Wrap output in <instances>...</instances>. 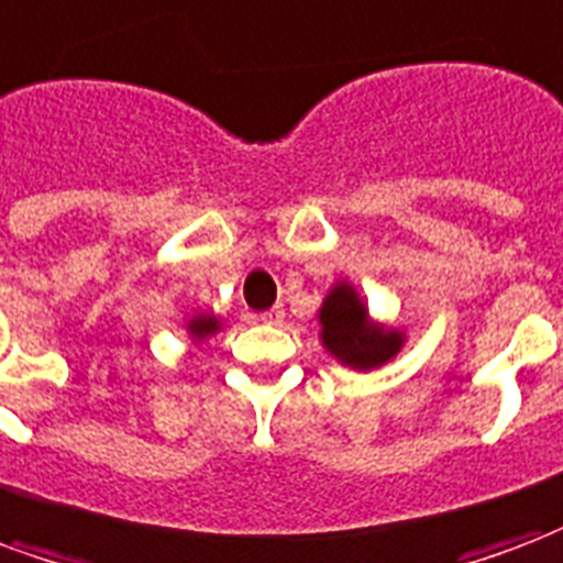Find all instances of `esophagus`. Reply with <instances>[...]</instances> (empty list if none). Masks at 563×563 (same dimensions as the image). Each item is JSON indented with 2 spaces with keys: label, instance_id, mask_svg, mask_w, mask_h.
Wrapping results in <instances>:
<instances>
[{
  "label": "esophagus",
  "instance_id": "esophagus-1",
  "mask_svg": "<svg viewBox=\"0 0 563 563\" xmlns=\"http://www.w3.org/2000/svg\"><path fill=\"white\" fill-rule=\"evenodd\" d=\"M283 316H286V313H283L280 307H271V310H265V313H262L260 319H262V322H265V324H280V322H283Z\"/></svg>",
  "mask_w": 563,
  "mask_h": 563
}]
</instances>
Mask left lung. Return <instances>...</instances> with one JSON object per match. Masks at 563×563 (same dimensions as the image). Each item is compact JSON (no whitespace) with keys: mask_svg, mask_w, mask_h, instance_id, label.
Wrapping results in <instances>:
<instances>
[{"mask_svg":"<svg viewBox=\"0 0 563 563\" xmlns=\"http://www.w3.org/2000/svg\"><path fill=\"white\" fill-rule=\"evenodd\" d=\"M316 316L322 324L319 340H322L324 352L357 373L385 366L406 345V334L399 328H387V324L369 319L364 298L357 295L352 283L345 280L331 286V292L324 295Z\"/></svg>","mask_w":563,"mask_h":563,"instance_id":"left-lung-1","label":"left lung"}]
</instances>
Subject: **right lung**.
Listing matches in <instances>:
<instances>
[{
	"mask_svg": "<svg viewBox=\"0 0 563 563\" xmlns=\"http://www.w3.org/2000/svg\"><path fill=\"white\" fill-rule=\"evenodd\" d=\"M185 324L187 334H190V343H202V340L220 331V319L214 313H194Z\"/></svg>",
	"mask_w": 563,
	"mask_h": 563,
	"instance_id": "add662e5",
	"label": "right lung"
}]
</instances>
